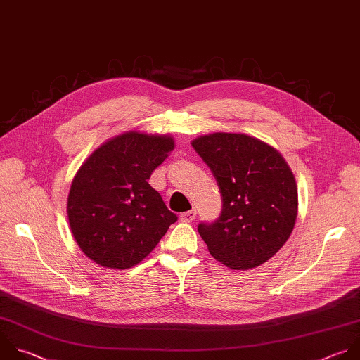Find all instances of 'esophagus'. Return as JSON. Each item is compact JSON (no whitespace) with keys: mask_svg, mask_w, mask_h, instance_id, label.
Listing matches in <instances>:
<instances>
[{"mask_svg":"<svg viewBox=\"0 0 360 360\" xmlns=\"http://www.w3.org/2000/svg\"><path fill=\"white\" fill-rule=\"evenodd\" d=\"M195 217H196V210H188V212H184V213H181V216H179V219L182 220V221H185V223H191V221H193L195 220Z\"/></svg>","mask_w":360,"mask_h":360,"instance_id":"obj_1","label":"esophagus"}]
</instances>
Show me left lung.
Instances as JSON below:
<instances>
[{
  "label": "left lung",
  "mask_w": 360,
  "mask_h": 360,
  "mask_svg": "<svg viewBox=\"0 0 360 360\" xmlns=\"http://www.w3.org/2000/svg\"><path fill=\"white\" fill-rule=\"evenodd\" d=\"M192 147L210 168L221 196L220 216L199 223L209 253L233 270L270 260L288 240L298 210L295 178L269 144L234 133L198 137Z\"/></svg>",
  "instance_id": "8db88e82"
}]
</instances>
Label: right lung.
Masks as SVG:
<instances>
[{"label":"right lung","mask_w":360,"mask_h":360,"mask_svg":"<svg viewBox=\"0 0 360 360\" xmlns=\"http://www.w3.org/2000/svg\"><path fill=\"white\" fill-rule=\"evenodd\" d=\"M174 139L129 131L100 146L73 178L68 217L82 252L105 269L143 262L178 220L148 184Z\"/></svg>","instance_id":"right-lung-1"}]
</instances>
